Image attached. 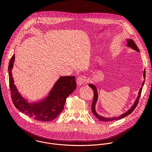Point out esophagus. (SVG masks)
Segmentation results:
<instances>
[{
  "mask_svg": "<svg viewBox=\"0 0 152 152\" xmlns=\"http://www.w3.org/2000/svg\"><path fill=\"white\" fill-rule=\"evenodd\" d=\"M86 80V77L85 76H79L77 79V84L78 85H82Z\"/></svg>",
  "mask_w": 152,
  "mask_h": 152,
  "instance_id": "1",
  "label": "esophagus"
}]
</instances>
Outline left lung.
Instances as JSON below:
<instances>
[{
  "instance_id": "left-lung-1",
  "label": "left lung",
  "mask_w": 152,
  "mask_h": 152,
  "mask_svg": "<svg viewBox=\"0 0 152 152\" xmlns=\"http://www.w3.org/2000/svg\"><path fill=\"white\" fill-rule=\"evenodd\" d=\"M126 41H127V46L128 48H131L132 49L138 52H140V50L138 48V47L137 46V45H135V43L134 42V41L132 39H126ZM143 77L145 79V70H144V73H143ZM144 81H143L142 83V86L141 88L140 89V91L138 92V96L137 97V98L136 99L134 104L131 106V107L130 108V109L126 111L125 113L121 114V115L118 116V117H103V116H101L100 115H99L96 111V103L97 102V100H98V92H97V88L96 86L92 84V83H90L88 85L89 86H90V87L92 88V90H93V92H94V98H93V103H92V106H91V110H92V112L93 113V114L100 121H113V120H120L121 118H123L124 117H125L126 116L131 114L133 111L135 109L136 106H137L138 103V101H139V99L140 98V96H141V91H142V86H144Z\"/></svg>"
}]
</instances>
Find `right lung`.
<instances>
[{
  "label": "right lung",
  "instance_id": "1",
  "mask_svg": "<svg viewBox=\"0 0 152 152\" xmlns=\"http://www.w3.org/2000/svg\"><path fill=\"white\" fill-rule=\"evenodd\" d=\"M14 60L15 55H13L8 66L10 87L14 106L20 112L38 121H49L56 118L63 111L67 97L76 88L75 77H60L45 99L37 102H28L21 95L14 84L12 76Z\"/></svg>",
  "mask_w": 152,
  "mask_h": 152
}]
</instances>
